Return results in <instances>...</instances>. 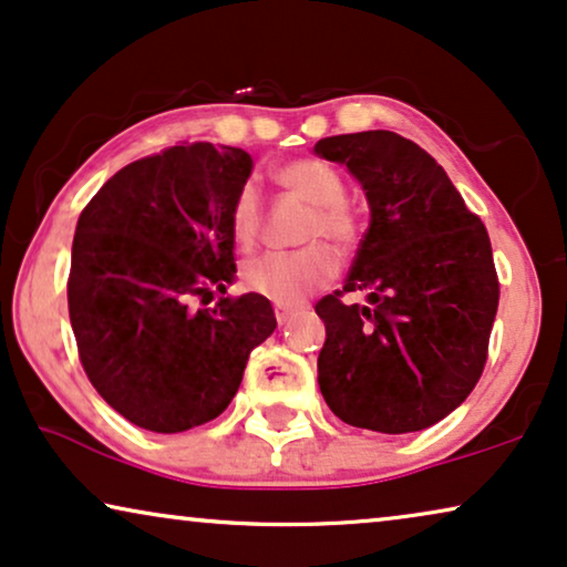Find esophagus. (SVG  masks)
I'll return each instance as SVG.
<instances>
[{
    "label": "esophagus",
    "mask_w": 567,
    "mask_h": 567,
    "mask_svg": "<svg viewBox=\"0 0 567 567\" xmlns=\"http://www.w3.org/2000/svg\"><path fill=\"white\" fill-rule=\"evenodd\" d=\"M293 312H297V309H293V307H281V305H278V307H276V320H278V324L289 322L291 317H293Z\"/></svg>",
    "instance_id": "1"
}]
</instances>
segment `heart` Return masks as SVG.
Returning a JSON list of instances; mask_svg holds the SVG:
<instances>
[{"instance_id": "heart-1", "label": "heart", "mask_w": 567, "mask_h": 567, "mask_svg": "<svg viewBox=\"0 0 567 567\" xmlns=\"http://www.w3.org/2000/svg\"><path fill=\"white\" fill-rule=\"evenodd\" d=\"M278 183L315 206L305 239L324 237L336 245H351L355 239V219L346 206V181L324 159H293L276 173ZM262 200L252 181L239 185L229 208V227L239 245H252L260 235ZM338 274V258L328 245L312 243L291 252H266L247 260L243 281L258 297L281 307H297L309 293L328 286Z\"/></svg>"}]
</instances>
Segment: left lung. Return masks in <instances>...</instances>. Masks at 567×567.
Segmentation results:
<instances>
[{
  "label": "left lung",
  "instance_id": "obj_1",
  "mask_svg": "<svg viewBox=\"0 0 567 567\" xmlns=\"http://www.w3.org/2000/svg\"><path fill=\"white\" fill-rule=\"evenodd\" d=\"M315 154L348 167L371 221L343 291L317 301V382L340 421L377 433L439 423L475 390L498 312L491 237L444 167L394 131L328 136ZM363 290L367 306H346Z\"/></svg>",
  "mask_w": 567,
  "mask_h": 567
}]
</instances>
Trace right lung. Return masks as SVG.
<instances>
[{
	"mask_svg": "<svg viewBox=\"0 0 567 567\" xmlns=\"http://www.w3.org/2000/svg\"><path fill=\"white\" fill-rule=\"evenodd\" d=\"M250 173L237 146H169L118 169L80 214L66 284L80 361L138 429L181 433L221 415L276 330L266 297H224L237 274L229 208Z\"/></svg>",
	"mask_w": 567,
	"mask_h": 567,
	"instance_id": "add662e5",
	"label": "right lung"
}]
</instances>
